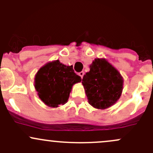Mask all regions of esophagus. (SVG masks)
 Instances as JSON below:
<instances>
[{"instance_id":"1","label":"esophagus","mask_w":153,"mask_h":153,"mask_svg":"<svg viewBox=\"0 0 153 153\" xmlns=\"http://www.w3.org/2000/svg\"><path fill=\"white\" fill-rule=\"evenodd\" d=\"M78 75H80V76L81 77V78H83V77H84V72H81L78 73Z\"/></svg>"}]
</instances>
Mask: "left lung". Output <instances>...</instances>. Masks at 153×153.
Returning a JSON list of instances; mask_svg holds the SVG:
<instances>
[{
	"label": "left lung",
	"instance_id": "obj_1",
	"mask_svg": "<svg viewBox=\"0 0 153 153\" xmlns=\"http://www.w3.org/2000/svg\"><path fill=\"white\" fill-rule=\"evenodd\" d=\"M89 68L82 79L89 104L96 109L109 108L121 97L123 77L104 58L95 59Z\"/></svg>",
	"mask_w": 153,
	"mask_h": 153
}]
</instances>
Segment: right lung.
<instances>
[{"instance_id":"right-lung-1","label":"right lung","mask_w":153,"mask_h":153,"mask_svg":"<svg viewBox=\"0 0 153 153\" xmlns=\"http://www.w3.org/2000/svg\"><path fill=\"white\" fill-rule=\"evenodd\" d=\"M72 66H66L59 60L47 63L35 77V88L40 99L49 107H58L67 102L72 86L81 82Z\"/></svg>"}]
</instances>
